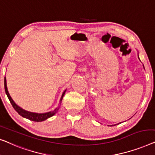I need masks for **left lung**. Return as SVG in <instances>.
<instances>
[{
  "label": "left lung",
  "mask_w": 155,
  "mask_h": 155,
  "mask_svg": "<svg viewBox=\"0 0 155 155\" xmlns=\"http://www.w3.org/2000/svg\"><path fill=\"white\" fill-rule=\"evenodd\" d=\"M138 58H139V57H138ZM139 60H140V59H139ZM143 67H144V66H143ZM144 69H145V68H144ZM120 123H121V122H120ZM114 125H117V124H114ZM114 126V125H110V126Z\"/></svg>",
  "instance_id": "left-lung-1"
}]
</instances>
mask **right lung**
Listing matches in <instances>:
<instances>
[{
  "instance_id": "obj_1",
  "label": "right lung",
  "mask_w": 155,
  "mask_h": 155,
  "mask_svg": "<svg viewBox=\"0 0 155 155\" xmlns=\"http://www.w3.org/2000/svg\"><path fill=\"white\" fill-rule=\"evenodd\" d=\"M4 86H5V91L6 95H7L8 99H9L10 102V103L12 104L13 108L15 109V111H16V112L22 117H25V118L29 119V120L36 121V122H41V121L46 120L47 119L53 117V115H55L56 114L59 109H60V106L61 104V102H62V100L63 98V96H64V93H65V92H66V90H65L64 92L62 93V96H61L60 100V104H59V106L57 108H55V110L53 111H51V112H45V113H36V112H29V111L24 110V109L18 106L16 103H15V102H14V100L12 99V97L10 95V93L8 91L7 82H6L5 77V79H4Z\"/></svg>"
}]
</instances>
